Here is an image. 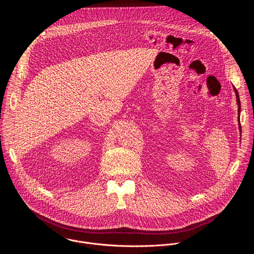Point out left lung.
Returning <instances> with one entry per match:
<instances>
[{"label": "left lung", "instance_id": "1", "mask_svg": "<svg viewBox=\"0 0 254 254\" xmlns=\"http://www.w3.org/2000/svg\"><path fill=\"white\" fill-rule=\"evenodd\" d=\"M234 91H235V94H236V99H237V104H238V115L240 114V99H239V95H238V91L236 90V88H234ZM238 122H239V128L241 130V126H240V121H239V118H238Z\"/></svg>", "mask_w": 254, "mask_h": 254}]
</instances>
